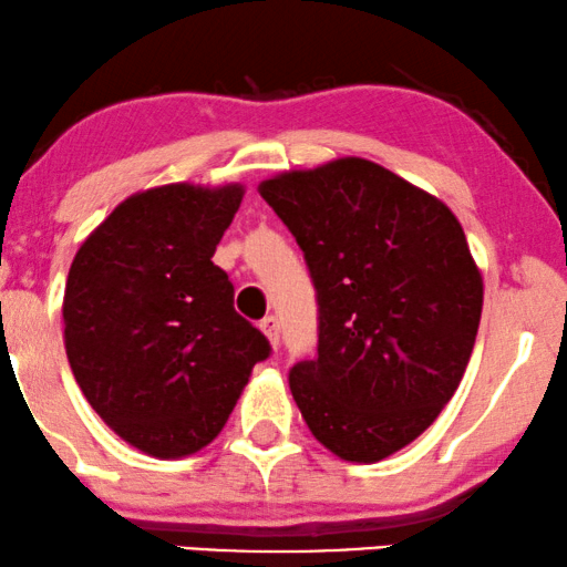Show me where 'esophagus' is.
<instances>
[{
	"label": "esophagus",
	"instance_id": "1",
	"mask_svg": "<svg viewBox=\"0 0 567 567\" xmlns=\"http://www.w3.org/2000/svg\"><path fill=\"white\" fill-rule=\"evenodd\" d=\"M261 332L269 337L271 348H279V319L277 317L261 319Z\"/></svg>",
	"mask_w": 567,
	"mask_h": 567
}]
</instances>
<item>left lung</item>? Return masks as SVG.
I'll return each mask as SVG.
<instances>
[{
	"label": "left lung",
	"instance_id": "1",
	"mask_svg": "<svg viewBox=\"0 0 567 567\" xmlns=\"http://www.w3.org/2000/svg\"><path fill=\"white\" fill-rule=\"evenodd\" d=\"M317 288V355L290 369L311 434L374 463L413 442L461 384L482 275L455 214L395 172L340 159L261 183Z\"/></svg>",
	"mask_w": 567,
	"mask_h": 567
}]
</instances>
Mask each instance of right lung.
<instances>
[{
    "label": "right lung",
    "mask_w": 567,
    "mask_h": 567,
    "mask_svg": "<svg viewBox=\"0 0 567 567\" xmlns=\"http://www.w3.org/2000/svg\"><path fill=\"white\" fill-rule=\"evenodd\" d=\"M240 198L238 185L138 193L70 267L62 319L75 382L114 432L154 457L206 447L271 353L212 261Z\"/></svg>",
    "instance_id": "right-lung-1"
}]
</instances>
